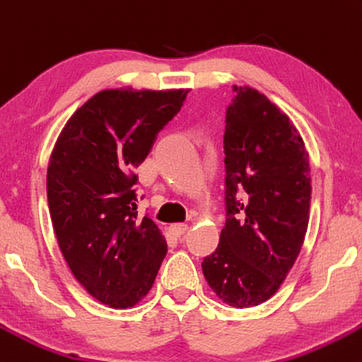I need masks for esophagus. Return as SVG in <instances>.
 Returning a JSON list of instances; mask_svg holds the SVG:
<instances>
[{"label":"esophagus","mask_w":362,"mask_h":362,"mask_svg":"<svg viewBox=\"0 0 362 362\" xmlns=\"http://www.w3.org/2000/svg\"><path fill=\"white\" fill-rule=\"evenodd\" d=\"M187 229H189V226H187L185 223H177V224L170 226V230H172L175 236H182V234H185Z\"/></svg>","instance_id":"1"}]
</instances>
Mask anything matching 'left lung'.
Wrapping results in <instances>:
<instances>
[{"label":"left lung","instance_id":"obj_1","mask_svg":"<svg viewBox=\"0 0 362 362\" xmlns=\"http://www.w3.org/2000/svg\"><path fill=\"white\" fill-rule=\"evenodd\" d=\"M226 110V226L204 276L228 305L255 307L275 295L308 226L310 167L297 128L264 94L233 87Z\"/></svg>","mask_w":362,"mask_h":362}]
</instances>
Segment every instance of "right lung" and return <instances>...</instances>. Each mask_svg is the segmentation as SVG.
<instances>
[{
  "label": "right lung",
  "mask_w": 362,
  "mask_h": 362,
  "mask_svg": "<svg viewBox=\"0 0 362 362\" xmlns=\"http://www.w3.org/2000/svg\"><path fill=\"white\" fill-rule=\"evenodd\" d=\"M189 90L107 89L81 106L57 139L47 197L69 268L104 305H136L153 286L167 241L138 217L136 168Z\"/></svg>",
  "instance_id": "right-lung-1"
}]
</instances>
